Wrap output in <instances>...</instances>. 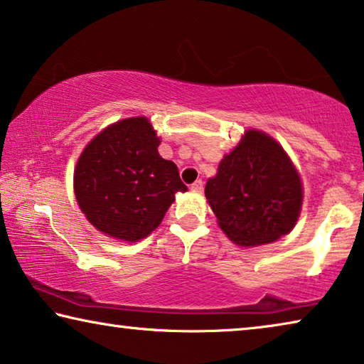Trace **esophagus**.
Wrapping results in <instances>:
<instances>
[{"mask_svg":"<svg viewBox=\"0 0 364 364\" xmlns=\"http://www.w3.org/2000/svg\"><path fill=\"white\" fill-rule=\"evenodd\" d=\"M191 189L193 191H196V193H200L204 189V183L200 181V180H198V181H194L193 184H191Z\"/></svg>","mask_w":364,"mask_h":364,"instance_id":"obj_1","label":"esophagus"}]
</instances>
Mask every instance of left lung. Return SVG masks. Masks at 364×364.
<instances>
[{
  "instance_id": "obj_1",
  "label": "left lung",
  "mask_w": 364,
  "mask_h": 364,
  "mask_svg": "<svg viewBox=\"0 0 364 364\" xmlns=\"http://www.w3.org/2000/svg\"><path fill=\"white\" fill-rule=\"evenodd\" d=\"M205 198L232 242L264 245L296 225L302 184L281 145L259 130H248L205 184Z\"/></svg>"
}]
</instances>
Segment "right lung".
<instances>
[{
    "label": "right lung",
    "mask_w": 364,
    "mask_h": 364,
    "mask_svg": "<svg viewBox=\"0 0 364 364\" xmlns=\"http://www.w3.org/2000/svg\"><path fill=\"white\" fill-rule=\"evenodd\" d=\"M160 140L145 117H130L97 134L78 159L75 196L91 224L106 235L137 242L160 225L186 191L178 166L159 154Z\"/></svg>",
    "instance_id": "obj_1"
}]
</instances>
